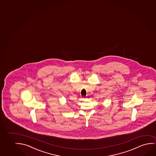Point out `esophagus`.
Returning a JSON list of instances; mask_svg holds the SVG:
<instances>
[{"label": "esophagus", "mask_w": 156, "mask_h": 156, "mask_svg": "<svg viewBox=\"0 0 156 156\" xmlns=\"http://www.w3.org/2000/svg\"><path fill=\"white\" fill-rule=\"evenodd\" d=\"M86 97H83V98H82V100H84L85 99H86Z\"/></svg>", "instance_id": "obj_1"}]
</instances>
